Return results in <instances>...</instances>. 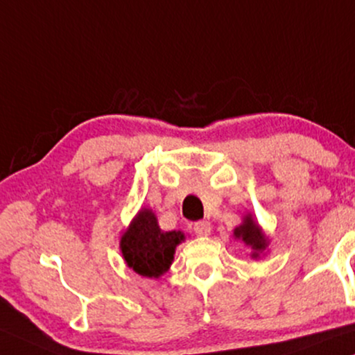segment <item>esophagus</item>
Segmentation results:
<instances>
[{
  "instance_id": "obj_1",
  "label": "esophagus",
  "mask_w": 355,
  "mask_h": 355,
  "mask_svg": "<svg viewBox=\"0 0 355 355\" xmlns=\"http://www.w3.org/2000/svg\"><path fill=\"white\" fill-rule=\"evenodd\" d=\"M193 231L197 236H210L211 234V225L208 221H197L193 225Z\"/></svg>"
}]
</instances>
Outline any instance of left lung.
<instances>
[{
    "label": "left lung",
    "mask_w": 355,
    "mask_h": 355,
    "mask_svg": "<svg viewBox=\"0 0 355 355\" xmlns=\"http://www.w3.org/2000/svg\"><path fill=\"white\" fill-rule=\"evenodd\" d=\"M234 237L244 242L247 247H250V257L254 260H260L268 252L270 236L265 234V231L261 230V226L257 223L252 213H245L241 225L234 227Z\"/></svg>",
    "instance_id": "8db88e82"
}]
</instances>
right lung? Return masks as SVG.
<instances>
[{"instance_id":"obj_1","label":"right lung","mask_w":355,"mask_h":355,"mask_svg":"<svg viewBox=\"0 0 355 355\" xmlns=\"http://www.w3.org/2000/svg\"><path fill=\"white\" fill-rule=\"evenodd\" d=\"M184 241L182 231H163L152 208L142 207L121 232L119 250L135 273L158 279L171 268L176 247Z\"/></svg>"}]
</instances>
